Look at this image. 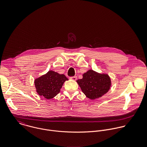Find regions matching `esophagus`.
<instances>
[{
  "instance_id": "1",
  "label": "esophagus",
  "mask_w": 147,
  "mask_h": 147,
  "mask_svg": "<svg viewBox=\"0 0 147 147\" xmlns=\"http://www.w3.org/2000/svg\"><path fill=\"white\" fill-rule=\"evenodd\" d=\"M71 80H76V79H77V76H74V77H72V78H70Z\"/></svg>"
}]
</instances>
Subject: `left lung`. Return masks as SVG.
<instances>
[{"label": "left lung", "mask_w": 147, "mask_h": 147, "mask_svg": "<svg viewBox=\"0 0 147 147\" xmlns=\"http://www.w3.org/2000/svg\"><path fill=\"white\" fill-rule=\"evenodd\" d=\"M76 82L86 97L92 100L104 96L111 85L110 78L107 74H100L92 69L84 73L83 78Z\"/></svg>", "instance_id": "left-lung-1"}]
</instances>
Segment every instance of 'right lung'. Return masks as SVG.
<instances>
[{"instance_id":"right-lung-1","label":"right lung","mask_w":147,"mask_h":147,"mask_svg":"<svg viewBox=\"0 0 147 147\" xmlns=\"http://www.w3.org/2000/svg\"><path fill=\"white\" fill-rule=\"evenodd\" d=\"M66 80L68 79L64 75L49 71L46 74L35 79L36 92L40 96L47 100L51 99L60 92Z\"/></svg>"}]
</instances>
